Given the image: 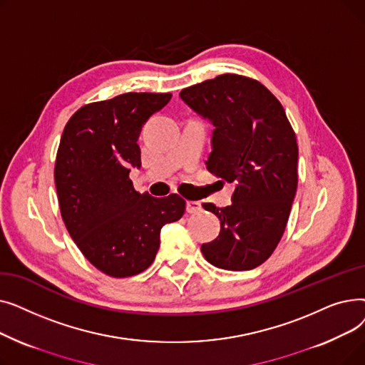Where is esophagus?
Listing matches in <instances>:
<instances>
[{
	"label": "esophagus",
	"mask_w": 365,
	"mask_h": 365,
	"mask_svg": "<svg viewBox=\"0 0 365 365\" xmlns=\"http://www.w3.org/2000/svg\"><path fill=\"white\" fill-rule=\"evenodd\" d=\"M201 210L200 201H186V212L187 213H197Z\"/></svg>",
	"instance_id": "esophagus-1"
}]
</instances>
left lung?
I'll return each mask as SVG.
<instances>
[{
	"instance_id": "8db88e82",
	"label": "left lung",
	"mask_w": 365,
	"mask_h": 365,
	"mask_svg": "<svg viewBox=\"0 0 365 365\" xmlns=\"http://www.w3.org/2000/svg\"><path fill=\"white\" fill-rule=\"evenodd\" d=\"M182 101L215 125L207 170L235 183L232 204H204L220 234L201 245L220 269L250 271L269 259L290 216L297 189L296 134L275 96L237 73L180 91Z\"/></svg>"
}]
</instances>
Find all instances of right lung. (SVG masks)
<instances>
[{
	"label": "right lung",
	"mask_w": 365,
	"mask_h": 365,
	"mask_svg": "<svg viewBox=\"0 0 365 365\" xmlns=\"http://www.w3.org/2000/svg\"><path fill=\"white\" fill-rule=\"evenodd\" d=\"M170 93H124L84 105L65 125L54 183L68 232L84 257L113 278L143 272L160 248L165 223L179 220L185 200L140 194L128 178L140 167L142 125Z\"/></svg>",
	"instance_id": "1"
}]
</instances>
